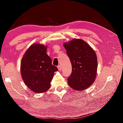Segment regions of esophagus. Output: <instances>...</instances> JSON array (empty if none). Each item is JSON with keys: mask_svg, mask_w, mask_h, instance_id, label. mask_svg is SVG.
I'll return each mask as SVG.
<instances>
[{"mask_svg": "<svg viewBox=\"0 0 123 123\" xmlns=\"http://www.w3.org/2000/svg\"><path fill=\"white\" fill-rule=\"evenodd\" d=\"M57 68H58V69H59V70H62V67L60 65L57 66Z\"/></svg>", "mask_w": 123, "mask_h": 123, "instance_id": "34e87169", "label": "esophagus"}]
</instances>
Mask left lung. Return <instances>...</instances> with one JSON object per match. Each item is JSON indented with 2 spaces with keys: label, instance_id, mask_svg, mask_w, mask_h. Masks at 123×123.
Segmentation results:
<instances>
[{
  "label": "left lung",
  "instance_id": "8db88e82",
  "mask_svg": "<svg viewBox=\"0 0 123 123\" xmlns=\"http://www.w3.org/2000/svg\"><path fill=\"white\" fill-rule=\"evenodd\" d=\"M72 66L68 84L76 91H83L93 84L97 73V56L88 43L81 39H73L63 43Z\"/></svg>",
  "mask_w": 123,
  "mask_h": 123
}]
</instances>
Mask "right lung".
Returning <instances> with one entry per match:
<instances>
[{"mask_svg":"<svg viewBox=\"0 0 123 123\" xmlns=\"http://www.w3.org/2000/svg\"><path fill=\"white\" fill-rule=\"evenodd\" d=\"M47 46L35 43L27 49L20 63V73L25 84L35 93H44L50 87L56 67L52 65L47 54Z\"/></svg>","mask_w":123,"mask_h":123,"instance_id":"obj_1","label":"right lung"}]
</instances>
